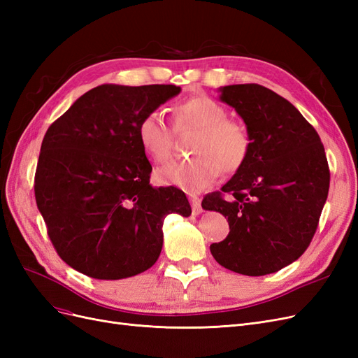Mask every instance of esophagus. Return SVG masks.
Segmentation results:
<instances>
[{"label":"esophagus","mask_w":358,"mask_h":358,"mask_svg":"<svg viewBox=\"0 0 358 358\" xmlns=\"http://www.w3.org/2000/svg\"><path fill=\"white\" fill-rule=\"evenodd\" d=\"M189 201H191V206H192V213H194V215H200V213L203 212L200 199L196 196V194H191V196H189Z\"/></svg>","instance_id":"esophagus-1"}]
</instances>
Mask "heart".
Here are the masks:
<instances>
[{
    "label": "heart",
    "mask_w": 358,
    "mask_h": 358,
    "mask_svg": "<svg viewBox=\"0 0 358 358\" xmlns=\"http://www.w3.org/2000/svg\"><path fill=\"white\" fill-rule=\"evenodd\" d=\"M227 116L225 107L206 95L178 104L173 112V129L176 133L196 131L189 143L194 158L157 170V182L197 192L209 187L220 170L224 175L239 171L251 152L252 138L245 124ZM137 137L145 154L157 164L170 159L173 134L158 112L148 113L140 121Z\"/></svg>",
    "instance_id": "1"
}]
</instances>
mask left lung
<instances>
[{
	"label": "left lung",
	"instance_id": "left-lung-1",
	"mask_svg": "<svg viewBox=\"0 0 358 358\" xmlns=\"http://www.w3.org/2000/svg\"><path fill=\"white\" fill-rule=\"evenodd\" d=\"M252 138L245 166L201 201L229 220L213 258L248 276L275 273L306 251L327 200L330 169L318 133L284 96L257 83L221 88Z\"/></svg>",
	"mask_w": 358,
	"mask_h": 358
}]
</instances>
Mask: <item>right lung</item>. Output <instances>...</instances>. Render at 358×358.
<instances>
[{
    "instance_id": "right-lung-1",
    "label": "right lung",
    "mask_w": 358,
    "mask_h": 358,
    "mask_svg": "<svg viewBox=\"0 0 358 358\" xmlns=\"http://www.w3.org/2000/svg\"><path fill=\"white\" fill-rule=\"evenodd\" d=\"M180 92L175 85H101L83 94L43 138L34 192L49 239L70 267L122 279L152 267L169 213L191 215L185 192L150 187L142 119Z\"/></svg>"
}]
</instances>
